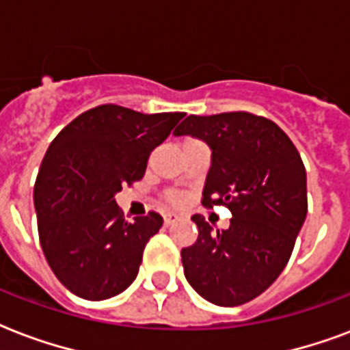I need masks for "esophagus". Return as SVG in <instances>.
Listing matches in <instances>:
<instances>
[{"label": "esophagus", "mask_w": 350, "mask_h": 350, "mask_svg": "<svg viewBox=\"0 0 350 350\" xmlns=\"http://www.w3.org/2000/svg\"><path fill=\"white\" fill-rule=\"evenodd\" d=\"M175 221H177V215H175V213H166V215H164V224H166V226H170V224L175 223Z\"/></svg>", "instance_id": "obj_1"}]
</instances>
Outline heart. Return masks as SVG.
I'll return each mask as SVG.
<instances>
[{"label": "heart", "mask_w": 350, "mask_h": 350, "mask_svg": "<svg viewBox=\"0 0 350 350\" xmlns=\"http://www.w3.org/2000/svg\"><path fill=\"white\" fill-rule=\"evenodd\" d=\"M167 199H170V202H172V204H178V202H180V195L170 193V195H167Z\"/></svg>", "instance_id": "heart-1"}]
</instances>
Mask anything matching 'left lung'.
<instances>
[{
	"label": "left lung",
	"instance_id": "obj_1",
	"mask_svg": "<svg viewBox=\"0 0 350 350\" xmlns=\"http://www.w3.org/2000/svg\"><path fill=\"white\" fill-rule=\"evenodd\" d=\"M202 138L212 166L202 206H226L230 228L215 230L195 213L193 245L183 248L184 275L219 307H237L267 291L283 272L307 217V173L286 133L246 111L189 115L173 133Z\"/></svg>",
	"mask_w": 350,
	"mask_h": 350
}]
</instances>
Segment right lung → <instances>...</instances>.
<instances>
[{
	"instance_id": "right-lung-1",
	"label": "right lung",
	"mask_w": 350,
	"mask_h": 350,
	"mask_svg": "<svg viewBox=\"0 0 350 350\" xmlns=\"http://www.w3.org/2000/svg\"><path fill=\"white\" fill-rule=\"evenodd\" d=\"M183 116L104 104L77 116L49 146L34 184L38 234L54 275L78 297L109 299L137 278L162 217L150 212L126 221L115 195L144 177L150 153Z\"/></svg>"
}]
</instances>
